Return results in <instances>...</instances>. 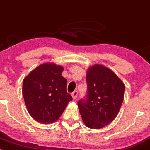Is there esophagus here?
Listing matches in <instances>:
<instances>
[{
  "mask_svg": "<svg viewBox=\"0 0 150 150\" xmlns=\"http://www.w3.org/2000/svg\"><path fill=\"white\" fill-rule=\"evenodd\" d=\"M77 94H78V92L77 90L74 91V92L72 93V97H73V99H75L77 97Z\"/></svg>",
  "mask_w": 150,
  "mask_h": 150,
  "instance_id": "1",
  "label": "esophagus"
}]
</instances>
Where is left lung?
<instances>
[{
    "label": "left lung",
    "mask_w": 150,
    "mask_h": 150,
    "mask_svg": "<svg viewBox=\"0 0 150 150\" xmlns=\"http://www.w3.org/2000/svg\"><path fill=\"white\" fill-rule=\"evenodd\" d=\"M87 93L77 102L82 120L88 128H104L114 120L124 98L125 86L111 70L94 65L87 73Z\"/></svg>",
    "instance_id": "8db88e82"
}]
</instances>
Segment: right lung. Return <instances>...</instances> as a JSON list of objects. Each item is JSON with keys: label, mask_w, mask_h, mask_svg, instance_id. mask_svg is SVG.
Returning a JSON list of instances; mask_svg holds the SVG:
<instances>
[{"label": "right lung", "mask_w": 150, "mask_h": 150, "mask_svg": "<svg viewBox=\"0 0 150 150\" xmlns=\"http://www.w3.org/2000/svg\"><path fill=\"white\" fill-rule=\"evenodd\" d=\"M63 68L44 63L24 79L22 94L30 116L39 123H52L73 100L67 92V80L62 76Z\"/></svg>", "instance_id": "1"}]
</instances>
